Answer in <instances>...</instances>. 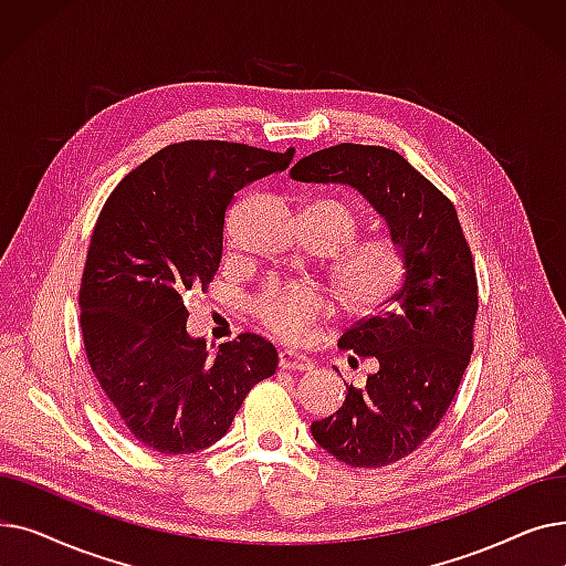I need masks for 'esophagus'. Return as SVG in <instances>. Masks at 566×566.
<instances>
[{
  "label": "esophagus",
  "instance_id": "1",
  "mask_svg": "<svg viewBox=\"0 0 566 566\" xmlns=\"http://www.w3.org/2000/svg\"><path fill=\"white\" fill-rule=\"evenodd\" d=\"M280 367L286 371H310L314 369V363L307 358V355L298 353V350H280Z\"/></svg>",
  "mask_w": 566,
  "mask_h": 566
}]
</instances>
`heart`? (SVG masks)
Returning <instances> with one entry per match:
<instances>
[{
    "label": "heart",
    "instance_id": "heart-1",
    "mask_svg": "<svg viewBox=\"0 0 566 566\" xmlns=\"http://www.w3.org/2000/svg\"><path fill=\"white\" fill-rule=\"evenodd\" d=\"M325 252H333L328 275L344 314L367 318L395 301L406 282V252L392 235L360 231V216L335 197H321L301 213ZM323 295L307 284H268L252 301V314L273 335L295 342L323 314Z\"/></svg>",
    "mask_w": 566,
    "mask_h": 566
}]
</instances>
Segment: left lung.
Returning <instances> with one entry per match:
<instances>
[{"label":"left lung","mask_w":566,"mask_h":566,"mask_svg":"<svg viewBox=\"0 0 566 566\" xmlns=\"http://www.w3.org/2000/svg\"><path fill=\"white\" fill-rule=\"evenodd\" d=\"M305 184L360 190L406 252V282L390 305L339 337V348L376 360L365 388L346 382L342 408L312 436L350 468H382L415 452L452 406L472 355L478 273L444 197L403 156L385 146L337 144L291 169Z\"/></svg>","instance_id":"8db88e82"}]
</instances>
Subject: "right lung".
Here are the masks:
<instances>
[{"label": "right lung", "mask_w": 566, "mask_h": 566, "mask_svg": "<svg viewBox=\"0 0 566 566\" xmlns=\"http://www.w3.org/2000/svg\"><path fill=\"white\" fill-rule=\"evenodd\" d=\"M293 154L222 139L169 144L103 206L80 286L82 339L118 424L146 450L211 448L277 369L275 346L252 333L211 358L186 331V298L216 277L235 192L286 169Z\"/></svg>", "instance_id": "right-lung-1"}]
</instances>
